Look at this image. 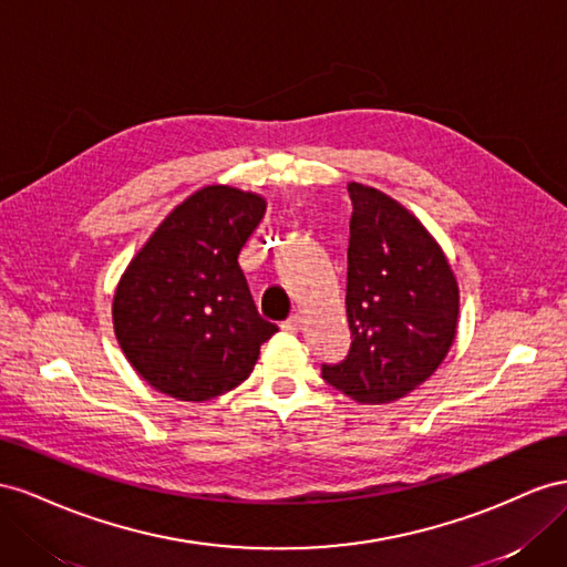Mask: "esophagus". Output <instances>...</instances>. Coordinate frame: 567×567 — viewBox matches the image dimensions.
Returning <instances> with one entry per match:
<instances>
[{
	"mask_svg": "<svg viewBox=\"0 0 567 567\" xmlns=\"http://www.w3.org/2000/svg\"><path fill=\"white\" fill-rule=\"evenodd\" d=\"M282 330L285 332H299L301 330V316L292 313L285 322H282Z\"/></svg>",
	"mask_w": 567,
	"mask_h": 567,
	"instance_id": "34e87169",
	"label": "esophagus"
}]
</instances>
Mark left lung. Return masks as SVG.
I'll return each instance as SVG.
<instances>
[{
	"instance_id": "8db88e82",
	"label": "left lung",
	"mask_w": 567,
	"mask_h": 567,
	"mask_svg": "<svg viewBox=\"0 0 567 567\" xmlns=\"http://www.w3.org/2000/svg\"><path fill=\"white\" fill-rule=\"evenodd\" d=\"M349 353L322 380L359 403H390L423 384L454 344L458 285L413 214L380 189L349 183Z\"/></svg>"
}]
</instances>
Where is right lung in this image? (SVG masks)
I'll use <instances>...</instances> for the list:
<instances>
[{"label": "right lung", "instance_id": "obj_1", "mask_svg": "<svg viewBox=\"0 0 567 567\" xmlns=\"http://www.w3.org/2000/svg\"><path fill=\"white\" fill-rule=\"evenodd\" d=\"M264 214L258 194L208 185L173 208L123 272L113 328L154 390L206 401L251 375L278 326L258 316L237 256Z\"/></svg>", "mask_w": 567, "mask_h": 567}]
</instances>
